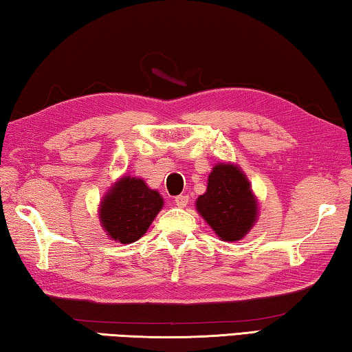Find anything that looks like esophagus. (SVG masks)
Returning a JSON list of instances; mask_svg holds the SVG:
<instances>
[{
  "label": "esophagus",
  "mask_w": 352,
  "mask_h": 352,
  "mask_svg": "<svg viewBox=\"0 0 352 352\" xmlns=\"http://www.w3.org/2000/svg\"><path fill=\"white\" fill-rule=\"evenodd\" d=\"M175 203L177 207H186L188 204V197L187 195H179V197L175 198Z\"/></svg>",
  "instance_id": "1"
}]
</instances>
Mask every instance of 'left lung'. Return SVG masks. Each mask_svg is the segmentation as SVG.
<instances>
[{
  "label": "left lung",
  "mask_w": 352,
  "mask_h": 352,
  "mask_svg": "<svg viewBox=\"0 0 352 352\" xmlns=\"http://www.w3.org/2000/svg\"><path fill=\"white\" fill-rule=\"evenodd\" d=\"M195 206L223 241L245 239L258 220V201L251 182L232 162H220L212 168L207 190Z\"/></svg>",
  "instance_id": "left-lung-1"
}]
</instances>
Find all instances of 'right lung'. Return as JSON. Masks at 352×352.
<instances>
[{"label": "right lung", "instance_id": "1", "mask_svg": "<svg viewBox=\"0 0 352 352\" xmlns=\"http://www.w3.org/2000/svg\"><path fill=\"white\" fill-rule=\"evenodd\" d=\"M162 207L164 198L157 190L149 188L142 177L128 175L109 187L98 215L109 239L128 245L146 234Z\"/></svg>", "mask_w": 352, "mask_h": 352}]
</instances>
